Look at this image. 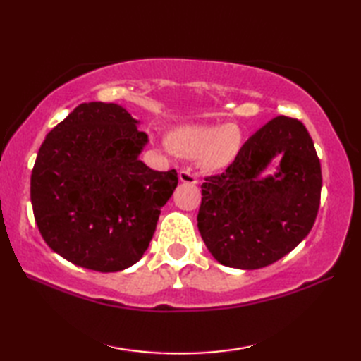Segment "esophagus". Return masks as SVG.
Instances as JSON below:
<instances>
[{
  "label": "esophagus",
  "instance_id": "esophagus-1",
  "mask_svg": "<svg viewBox=\"0 0 361 361\" xmlns=\"http://www.w3.org/2000/svg\"><path fill=\"white\" fill-rule=\"evenodd\" d=\"M178 176H180V181L188 183V185H197V183H198L197 175L192 171H189V169H185V171H181Z\"/></svg>",
  "mask_w": 361,
  "mask_h": 361
}]
</instances>
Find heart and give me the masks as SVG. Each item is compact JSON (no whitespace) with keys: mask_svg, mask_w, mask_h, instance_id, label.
Segmentation results:
<instances>
[{"mask_svg":"<svg viewBox=\"0 0 361 361\" xmlns=\"http://www.w3.org/2000/svg\"><path fill=\"white\" fill-rule=\"evenodd\" d=\"M172 144L189 157H200L202 166L220 169L231 163L239 153L242 132L235 124L188 126L173 133Z\"/></svg>","mask_w":361,"mask_h":361,"instance_id":"1","label":"heart"}]
</instances>
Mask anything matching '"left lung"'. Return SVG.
<instances>
[{"instance_id": "1", "label": "left lung", "mask_w": 361, "mask_h": 361, "mask_svg": "<svg viewBox=\"0 0 361 361\" xmlns=\"http://www.w3.org/2000/svg\"><path fill=\"white\" fill-rule=\"evenodd\" d=\"M281 157L279 172L260 177ZM321 164L301 121L278 116L242 145L224 173L202 185L198 231L221 265L256 270L295 250L315 224Z\"/></svg>"}]
</instances>
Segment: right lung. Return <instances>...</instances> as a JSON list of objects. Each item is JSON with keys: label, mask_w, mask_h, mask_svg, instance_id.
<instances>
[{"label": "right lung", "mask_w": 361, "mask_h": 361, "mask_svg": "<svg viewBox=\"0 0 361 361\" xmlns=\"http://www.w3.org/2000/svg\"><path fill=\"white\" fill-rule=\"evenodd\" d=\"M118 104H80L46 135L30 175L34 217L48 247L88 270L111 273L142 257L175 169L140 159L149 137Z\"/></svg>", "instance_id": "1"}]
</instances>
